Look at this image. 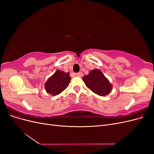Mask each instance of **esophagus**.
I'll return each mask as SVG.
<instances>
[{"instance_id": "obj_1", "label": "esophagus", "mask_w": 154, "mask_h": 154, "mask_svg": "<svg viewBox=\"0 0 154 154\" xmlns=\"http://www.w3.org/2000/svg\"><path fill=\"white\" fill-rule=\"evenodd\" d=\"M83 75V74L82 72H78V73H76V76H77L82 77Z\"/></svg>"}]
</instances>
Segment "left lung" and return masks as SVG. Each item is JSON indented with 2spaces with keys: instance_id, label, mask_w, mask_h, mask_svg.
I'll return each mask as SVG.
<instances>
[{
  "instance_id": "obj_1",
  "label": "left lung",
  "mask_w": 154,
  "mask_h": 154,
  "mask_svg": "<svg viewBox=\"0 0 154 154\" xmlns=\"http://www.w3.org/2000/svg\"><path fill=\"white\" fill-rule=\"evenodd\" d=\"M82 80L89 89L99 96L107 95L112 90V85L108 79L99 69L92 70Z\"/></svg>"
}]
</instances>
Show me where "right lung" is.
Wrapping results in <instances>:
<instances>
[{
  "label": "right lung",
  "instance_id": "add662e5",
  "mask_svg": "<svg viewBox=\"0 0 154 154\" xmlns=\"http://www.w3.org/2000/svg\"><path fill=\"white\" fill-rule=\"evenodd\" d=\"M70 82L71 77L69 72L57 71L46 82L45 88L49 94L56 96L66 89Z\"/></svg>",
  "mask_w": 154,
  "mask_h": 154
}]
</instances>
